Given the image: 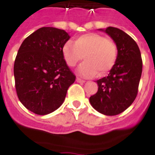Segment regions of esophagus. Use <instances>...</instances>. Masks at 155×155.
Returning a JSON list of instances; mask_svg holds the SVG:
<instances>
[{"label":"esophagus","mask_w":155,"mask_h":155,"mask_svg":"<svg viewBox=\"0 0 155 155\" xmlns=\"http://www.w3.org/2000/svg\"><path fill=\"white\" fill-rule=\"evenodd\" d=\"M76 81L78 82H79V83H84V82H86L85 80H83V79H82V78H77Z\"/></svg>","instance_id":"esophagus-1"}]
</instances>
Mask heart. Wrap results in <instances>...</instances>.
I'll use <instances>...</instances> for the list:
<instances>
[{"instance_id":"obj_1","label":"heart","mask_w":155,"mask_h":155,"mask_svg":"<svg viewBox=\"0 0 155 155\" xmlns=\"http://www.w3.org/2000/svg\"><path fill=\"white\" fill-rule=\"evenodd\" d=\"M62 54L67 65L73 68L81 60L78 73L86 78L105 75L112 70L117 59V49L114 41L98 33H87L75 39L74 43L66 42L62 47Z\"/></svg>"}]
</instances>
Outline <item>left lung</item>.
I'll return each instance as SVG.
<instances>
[{
    "label": "left lung",
    "mask_w": 155,
    "mask_h": 155,
    "mask_svg": "<svg viewBox=\"0 0 155 155\" xmlns=\"http://www.w3.org/2000/svg\"><path fill=\"white\" fill-rule=\"evenodd\" d=\"M102 31L116 43L117 59L109 75L96 81L98 91L90 97V103L101 114L114 116L126 110L137 97L142 59L137 42L126 32L114 27Z\"/></svg>",
    "instance_id": "obj_1"
}]
</instances>
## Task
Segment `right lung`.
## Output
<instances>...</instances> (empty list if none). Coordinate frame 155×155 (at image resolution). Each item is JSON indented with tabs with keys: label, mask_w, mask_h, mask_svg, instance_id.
<instances>
[{
	"label": "right lung",
	"mask_w": 155,
	"mask_h": 155,
	"mask_svg": "<svg viewBox=\"0 0 155 155\" xmlns=\"http://www.w3.org/2000/svg\"><path fill=\"white\" fill-rule=\"evenodd\" d=\"M69 38L63 29L43 27L29 35L18 49L14 64L16 93L36 114L56 110L76 79L62 54Z\"/></svg>",
	"instance_id": "add662e5"
}]
</instances>
